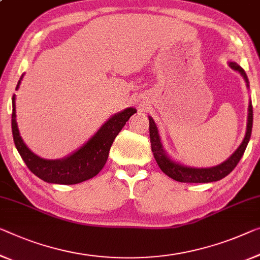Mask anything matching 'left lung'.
<instances>
[{"label":"left lung","mask_w":260,"mask_h":260,"mask_svg":"<svg viewBox=\"0 0 260 260\" xmlns=\"http://www.w3.org/2000/svg\"><path fill=\"white\" fill-rule=\"evenodd\" d=\"M230 68L235 71H238L245 79L247 87H249V79L244 70L239 67L238 64L230 61ZM252 122H253V111H252V104H249V114H247V126H246V133L245 138H244L241 146L238 147L237 150L216 167L211 168H191L187 167V166H182L180 164H176L173 160L167 156L165 153L164 147H162L160 135H158L157 127L155 125L154 120L149 117V138H150V145H152V152L154 154L155 160H156L158 167L164 172L166 175L172 177L173 180L183 182V183H208V182H215L218 180H222L223 177L232 172L236 166L238 165L239 160H241L244 152H245L247 143L250 141L251 132H252Z\"/></svg>","instance_id":"left-lung-1"}]
</instances>
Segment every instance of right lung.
<instances>
[{"label":"right lung","mask_w":260,"mask_h":260,"mask_svg":"<svg viewBox=\"0 0 260 260\" xmlns=\"http://www.w3.org/2000/svg\"><path fill=\"white\" fill-rule=\"evenodd\" d=\"M23 76L18 81L16 90ZM134 113H137V110L128 107L120 113L114 114L83 147L61 160H45L37 156L23 142L16 122L15 94L13 95L11 129L15 146L31 173L48 183L77 184L94 177L104 168L115 137Z\"/></svg>","instance_id":"1"}]
</instances>
